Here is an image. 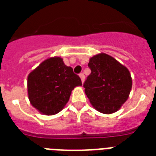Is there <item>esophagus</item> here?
<instances>
[{"instance_id":"34e87169","label":"esophagus","mask_w":156,"mask_h":156,"mask_svg":"<svg viewBox=\"0 0 156 156\" xmlns=\"http://www.w3.org/2000/svg\"><path fill=\"white\" fill-rule=\"evenodd\" d=\"M79 77H80L81 80H82V83H84V81H85V76H84V74H83V73H80V74H79Z\"/></svg>"}]
</instances>
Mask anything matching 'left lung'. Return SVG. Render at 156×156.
I'll list each match as a JSON object with an SVG mask.
<instances>
[{"mask_svg": "<svg viewBox=\"0 0 156 156\" xmlns=\"http://www.w3.org/2000/svg\"><path fill=\"white\" fill-rule=\"evenodd\" d=\"M88 66L91 73L83 87L93 108L104 114L117 112L128 100L132 88L129 69L104 52L90 57Z\"/></svg>", "mask_w": 156, "mask_h": 156, "instance_id": "1", "label": "left lung"}]
</instances>
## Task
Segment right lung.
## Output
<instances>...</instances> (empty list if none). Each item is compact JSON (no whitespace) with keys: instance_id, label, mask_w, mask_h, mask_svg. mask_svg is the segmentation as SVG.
<instances>
[{"instance_id":"obj_1","label":"right lung","mask_w":156,"mask_h":156,"mask_svg":"<svg viewBox=\"0 0 156 156\" xmlns=\"http://www.w3.org/2000/svg\"><path fill=\"white\" fill-rule=\"evenodd\" d=\"M82 81L65 65L60 56L42 61L27 77V93L30 104L43 115L52 116L65 108L72 90Z\"/></svg>"}]
</instances>
